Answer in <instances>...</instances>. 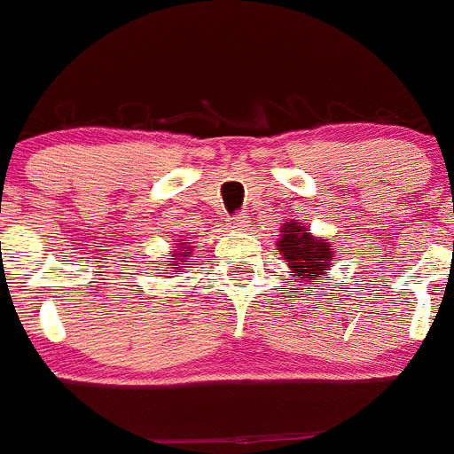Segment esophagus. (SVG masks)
Here are the masks:
<instances>
[{
	"mask_svg": "<svg viewBox=\"0 0 454 454\" xmlns=\"http://www.w3.org/2000/svg\"><path fill=\"white\" fill-rule=\"evenodd\" d=\"M228 228H231L232 232H241L248 228V217L246 215H235V217L228 219Z\"/></svg>",
	"mask_w": 454,
	"mask_h": 454,
	"instance_id": "34e87169",
	"label": "esophagus"
}]
</instances>
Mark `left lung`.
I'll use <instances>...</instances> for the list:
<instances>
[{
    "label": "left lung",
    "mask_w": 454,
    "mask_h": 454,
    "mask_svg": "<svg viewBox=\"0 0 454 454\" xmlns=\"http://www.w3.org/2000/svg\"><path fill=\"white\" fill-rule=\"evenodd\" d=\"M277 250L283 256V263L290 268L294 281L305 290H316L318 278H329L336 248L327 239L309 232L305 223L296 219H287L286 223H281Z\"/></svg>",
    "instance_id": "obj_1"
}]
</instances>
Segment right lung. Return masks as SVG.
<instances>
[{
  "mask_svg": "<svg viewBox=\"0 0 454 454\" xmlns=\"http://www.w3.org/2000/svg\"><path fill=\"white\" fill-rule=\"evenodd\" d=\"M173 253H168L171 256V261H168V265H171V272H182V270H186L189 265H193L189 261V256L193 254V246H189V241L180 239L176 246H173Z\"/></svg>",
  "mask_w": 454,
  "mask_h": 454,
  "instance_id": "obj_1",
  "label": "right lung"
}]
</instances>
